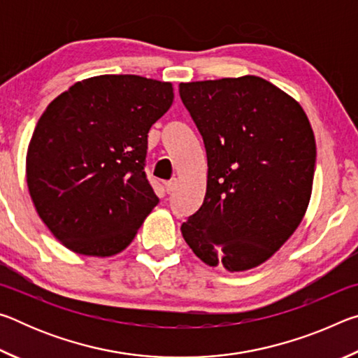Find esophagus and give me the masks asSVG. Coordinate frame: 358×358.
I'll list each match as a JSON object with an SVG mask.
<instances>
[{"label": "esophagus", "mask_w": 358, "mask_h": 358, "mask_svg": "<svg viewBox=\"0 0 358 358\" xmlns=\"http://www.w3.org/2000/svg\"><path fill=\"white\" fill-rule=\"evenodd\" d=\"M164 186H166V191H167V194H172L175 189H177V180H171V181H167V183H166Z\"/></svg>", "instance_id": "esophagus-1"}]
</instances>
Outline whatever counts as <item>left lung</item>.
<instances>
[{"mask_svg": "<svg viewBox=\"0 0 358 358\" xmlns=\"http://www.w3.org/2000/svg\"><path fill=\"white\" fill-rule=\"evenodd\" d=\"M207 151L202 207L181 224L210 266L245 271L299 227L311 199L316 141L301 106L257 76L180 83Z\"/></svg>", "mask_w": 358, "mask_h": 358, "instance_id": "obj_1", "label": "left lung"}]
</instances>
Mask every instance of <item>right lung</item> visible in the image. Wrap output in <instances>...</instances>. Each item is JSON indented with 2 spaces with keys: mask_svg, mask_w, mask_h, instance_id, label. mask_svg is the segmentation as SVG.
<instances>
[{
  "mask_svg": "<svg viewBox=\"0 0 358 358\" xmlns=\"http://www.w3.org/2000/svg\"><path fill=\"white\" fill-rule=\"evenodd\" d=\"M172 102L169 82L98 76L48 104L28 145L27 183L68 250L108 257L134 240L159 202L143 172L148 131Z\"/></svg>",
  "mask_w": 358,
  "mask_h": 358,
  "instance_id": "right-lung-1",
  "label": "right lung"
}]
</instances>
